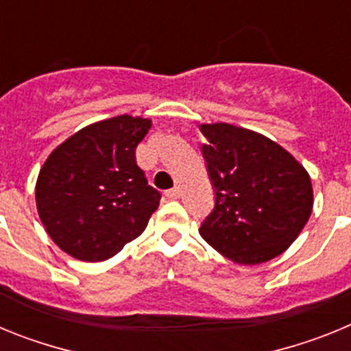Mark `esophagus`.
Masks as SVG:
<instances>
[{
	"mask_svg": "<svg viewBox=\"0 0 351 351\" xmlns=\"http://www.w3.org/2000/svg\"><path fill=\"white\" fill-rule=\"evenodd\" d=\"M179 195H181V190H179L178 186H176V188H172V190L165 191V197L170 198V200H176V198H179Z\"/></svg>",
	"mask_w": 351,
	"mask_h": 351,
	"instance_id": "1",
	"label": "esophagus"
}]
</instances>
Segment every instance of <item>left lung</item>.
Here are the masks:
<instances>
[{
	"label": "left lung",
	"instance_id": "obj_1",
	"mask_svg": "<svg viewBox=\"0 0 351 351\" xmlns=\"http://www.w3.org/2000/svg\"><path fill=\"white\" fill-rule=\"evenodd\" d=\"M214 207L198 232L235 263L255 265L281 255L308 223V172L281 145L226 123L202 125Z\"/></svg>",
	"mask_w": 351,
	"mask_h": 351
}]
</instances>
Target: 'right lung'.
I'll return each instance as SVG.
<instances>
[{
  "label": "right lung",
  "mask_w": 351,
  "mask_h": 351,
  "mask_svg": "<svg viewBox=\"0 0 351 351\" xmlns=\"http://www.w3.org/2000/svg\"><path fill=\"white\" fill-rule=\"evenodd\" d=\"M151 128L117 116L89 125L52 151L36 181V207L51 239L73 258L101 262L142 234L160 206L135 149Z\"/></svg>",
  "instance_id": "add662e5"
}]
</instances>
